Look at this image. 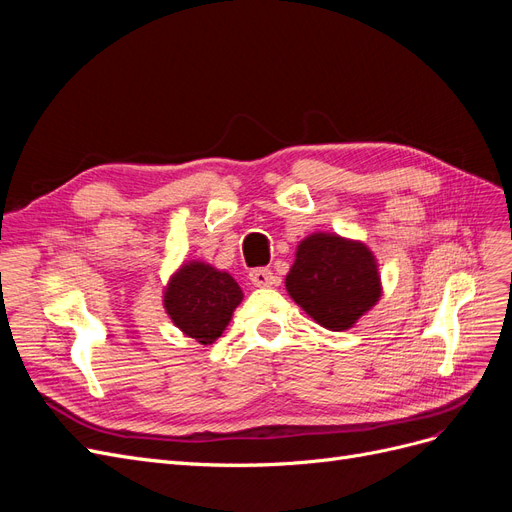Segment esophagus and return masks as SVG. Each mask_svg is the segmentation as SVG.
Masks as SVG:
<instances>
[{
    "instance_id": "esophagus-1",
    "label": "esophagus",
    "mask_w": 512,
    "mask_h": 512,
    "mask_svg": "<svg viewBox=\"0 0 512 512\" xmlns=\"http://www.w3.org/2000/svg\"><path fill=\"white\" fill-rule=\"evenodd\" d=\"M250 282L258 288H265V286H273L277 282V277L271 269L267 267H258V269H252L250 271Z\"/></svg>"
}]
</instances>
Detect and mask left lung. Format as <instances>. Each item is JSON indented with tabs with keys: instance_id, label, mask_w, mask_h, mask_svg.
<instances>
[{
	"instance_id": "8db88e82",
	"label": "left lung",
	"mask_w": 512,
	"mask_h": 512,
	"mask_svg": "<svg viewBox=\"0 0 512 512\" xmlns=\"http://www.w3.org/2000/svg\"><path fill=\"white\" fill-rule=\"evenodd\" d=\"M286 290L322 327L344 331L376 305L380 275L363 243L312 235L299 245Z\"/></svg>"
}]
</instances>
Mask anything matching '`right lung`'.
Here are the masks:
<instances>
[{
    "instance_id": "obj_1",
    "label": "right lung",
    "mask_w": 512,
    "mask_h": 512,
    "mask_svg": "<svg viewBox=\"0 0 512 512\" xmlns=\"http://www.w3.org/2000/svg\"><path fill=\"white\" fill-rule=\"evenodd\" d=\"M241 299L243 292L228 273L190 262L170 280L164 307L185 335L207 346L224 333Z\"/></svg>"
}]
</instances>
